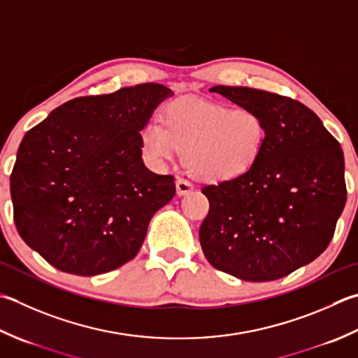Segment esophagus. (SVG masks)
Masks as SVG:
<instances>
[{
	"label": "esophagus",
	"instance_id": "1",
	"mask_svg": "<svg viewBox=\"0 0 358 358\" xmlns=\"http://www.w3.org/2000/svg\"><path fill=\"white\" fill-rule=\"evenodd\" d=\"M194 191V186L192 183H189L187 180L183 178H178L177 180V194L178 195H187Z\"/></svg>",
	"mask_w": 358,
	"mask_h": 358
}]
</instances>
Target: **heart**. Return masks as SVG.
Segmentation results:
<instances>
[{"label": "heart", "mask_w": 358, "mask_h": 358, "mask_svg": "<svg viewBox=\"0 0 358 358\" xmlns=\"http://www.w3.org/2000/svg\"><path fill=\"white\" fill-rule=\"evenodd\" d=\"M267 124L251 107L178 99L149 119L139 133L145 158L161 166L185 150V163L195 177L209 181L231 180L247 172L261 155Z\"/></svg>", "instance_id": "obj_1"}]
</instances>
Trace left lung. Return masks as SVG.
Here are the masks:
<instances>
[{
	"label": "left lung",
	"instance_id": "1",
	"mask_svg": "<svg viewBox=\"0 0 358 358\" xmlns=\"http://www.w3.org/2000/svg\"><path fill=\"white\" fill-rule=\"evenodd\" d=\"M209 91L261 111L267 139L247 172L201 189L209 200L201 250L214 268L243 281L281 279L332 241L348 197L340 143L292 97L247 87Z\"/></svg>",
	"mask_w": 358,
	"mask_h": 358
}]
</instances>
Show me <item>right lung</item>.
I'll use <instances>...</instances> for the list:
<instances>
[{"label":"right lung","mask_w":358,"mask_h":358,"mask_svg":"<svg viewBox=\"0 0 358 358\" xmlns=\"http://www.w3.org/2000/svg\"><path fill=\"white\" fill-rule=\"evenodd\" d=\"M172 91L141 83L65 102L26 133L10 173L18 234L52 267L79 276L138 255L175 195L172 175L143 163L139 133Z\"/></svg>","instance_id":"right-lung-1"}]
</instances>
